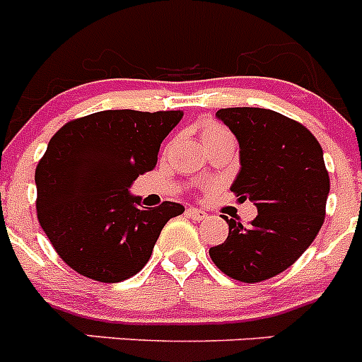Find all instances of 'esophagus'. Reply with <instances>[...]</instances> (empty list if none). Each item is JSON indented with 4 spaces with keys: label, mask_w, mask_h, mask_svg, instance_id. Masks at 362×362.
<instances>
[{
    "label": "esophagus",
    "mask_w": 362,
    "mask_h": 362,
    "mask_svg": "<svg viewBox=\"0 0 362 362\" xmlns=\"http://www.w3.org/2000/svg\"><path fill=\"white\" fill-rule=\"evenodd\" d=\"M187 214L194 221H204V219H206V217H209V214L203 212V210H199V209H188Z\"/></svg>",
    "instance_id": "obj_1"
}]
</instances>
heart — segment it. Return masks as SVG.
Instances as JSON below:
<instances>
[{"label":"heart","mask_w":362,"mask_h":362,"mask_svg":"<svg viewBox=\"0 0 362 362\" xmlns=\"http://www.w3.org/2000/svg\"><path fill=\"white\" fill-rule=\"evenodd\" d=\"M199 137H201V143H203L206 150L214 148V146L225 145V143H232V145H235L232 134H230L223 124L212 119L201 121Z\"/></svg>","instance_id":"obj_1"}]
</instances>
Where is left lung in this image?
I'll return each mask as SVG.
<instances>
[{
  "instance_id": "obj_1",
  "label": "left lung",
  "mask_w": 362,
  "mask_h": 362,
  "mask_svg": "<svg viewBox=\"0 0 362 362\" xmlns=\"http://www.w3.org/2000/svg\"><path fill=\"white\" fill-rule=\"evenodd\" d=\"M216 117L239 143L241 170L230 190L250 199V226L228 223V238L210 248L221 272L243 283L270 279L292 267L312 245L325 221L330 179L322 148L308 129L267 108H221Z\"/></svg>"
}]
</instances>
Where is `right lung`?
Instances as JSON below:
<instances>
[{
	"label": "right lung",
	"instance_id": "obj_1",
	"mask_svg": "<svg viewBox=\"0 0 362 362\" xmlns=\"http://www.w3.org/2000/svg\"><path fill=\"white\" fill-rule=\"evenodd\" d=\"M183 112L103 110L57 130L37 163V219L72 270L101 283L136 276L185 206H141L130 187L152 170Z\"/></svg>",
	"mask_w": 362,
	"mask_h": 362
}]
</instances>
